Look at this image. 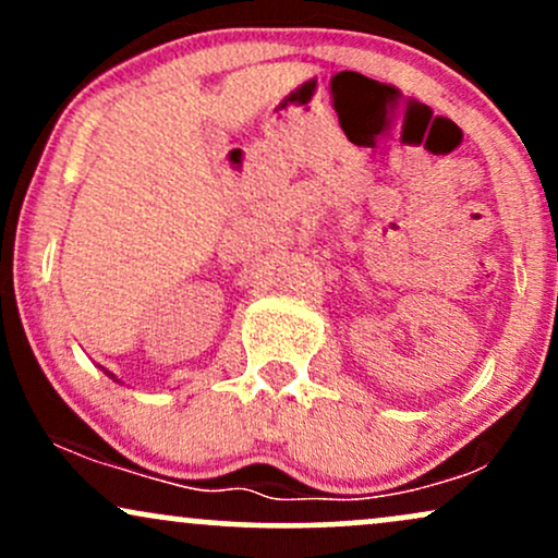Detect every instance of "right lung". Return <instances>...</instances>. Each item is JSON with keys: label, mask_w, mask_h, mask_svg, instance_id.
Segmentation results:
<instances>
[{"label": "right lung", "mask_w": 558, "mask_h": 558, "mask_svg": "<svg viewBox=\"0 0 558 558\" xmlns=\"http://www.w3.org/2000/svg\"><path fill=\"white\" fill-rule=\"evenodd\" d=\"M101 369H105V367H101ZM105 373H107V375H110V377H112V380H114V383H120V380H118V377H114V375H112V373H110V369H105Z\"/></svg>", "instance_id": "right-lung-1"}]
</instances>
